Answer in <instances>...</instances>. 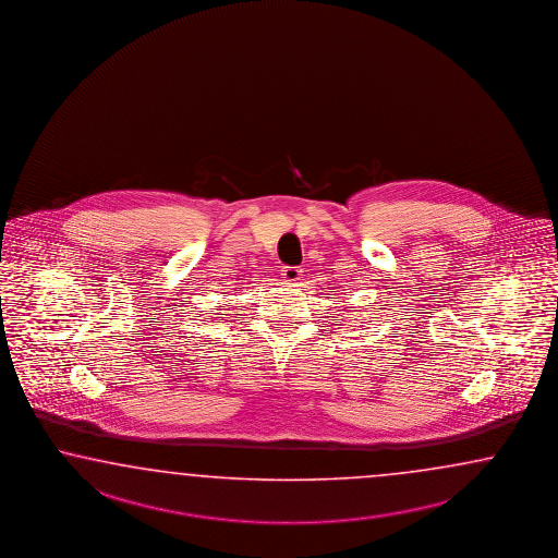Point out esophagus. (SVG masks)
<instances>
[{
	"mask_svg": "<svg viewBox=\"0 0 558 558\" xmlns=\"http://www.w3.org/2000/svg\"><path fill=\"white\" fill-rule=\"evenodd\" d=\"M282 278H284L286 282H299L300 278H302V270L296 268V266H284L282 268Z\"/></svg>",
	"mask_w": 558,
	"mask_h": 558,
	"instance_id": "esophagus-1",
	"label": "esophagus"
}]
</instances>
